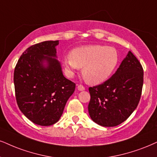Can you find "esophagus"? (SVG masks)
<instances>
[{"instance_id":"obj_1","label":"esophagus","mask_w":157,"mask_h":157,"mask_svg":"<svg viewBox=\"0 0 157 157\" xmlns=\"http://www.w3.org/2000/svg\"><path fill=\"white\" fill-rule=\"evenodd\" d=\"M77 88H78V90L79 91H84L85 90V87L83 85L80 84V85H78V86H77Z\"/></svg>"}]
</instances>
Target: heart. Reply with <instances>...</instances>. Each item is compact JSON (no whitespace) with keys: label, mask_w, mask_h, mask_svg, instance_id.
Returning a JSON list of instances; mask_svg holds the SVG:
<instances>
[{"label":"heart","mask_w":157,"mask_h":157,"mask_svg":"<svg viewBox=\"0 0 157 157\" xmlns=\"http://www.w3.org/2000/svg\"><path fill=\"white\" fill-rule=\"evenodd\" d=\"M119 61V53L115 48L87 45L73 49L70 57L63 59V65L69 75H73L76 70L83 67L82 75L86 82L99 84L111 76Z\"/></svg>","instance_id":"b5f03b06"}]
</instances>
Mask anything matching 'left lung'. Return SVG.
Masks as SVG:
<instances>
[{
	"label": "left lung",
	"mask_w": 157,
	"mask_h": 157,
	"mask_svg": "<svg viewBox=\"0 0 157 157\" xmlns=\"http://www.w3.org/2000/svg\"><path fill=\"white\" fill-rule=\"evenodd\" d=\"M144 84V69L129 51L116 73L98 86L89 88L88 111L92 121L115 127L128 119L138 106Z\"/></svg>",
	"instance_id": "8db88e82"
}]
</instances>
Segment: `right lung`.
<instances>
[{"label": "right lung", "mask_w": 157, "mask_h": 157, "mask_svg": "<svg viewBox=\"0 0 157 157\" xmlns=\"http://www.w3.org/2000/svg\"><path fill=\"white\" fill-rule=\"evenodd\" d=\"M58 44L59 40H46L30 46L14 69L17 105L25 117L38 125L57 122L75 91V84L64 76L60 63L55 59Z\"/></svg>", "instance_id": "right-lung-1"}]
</instances>
